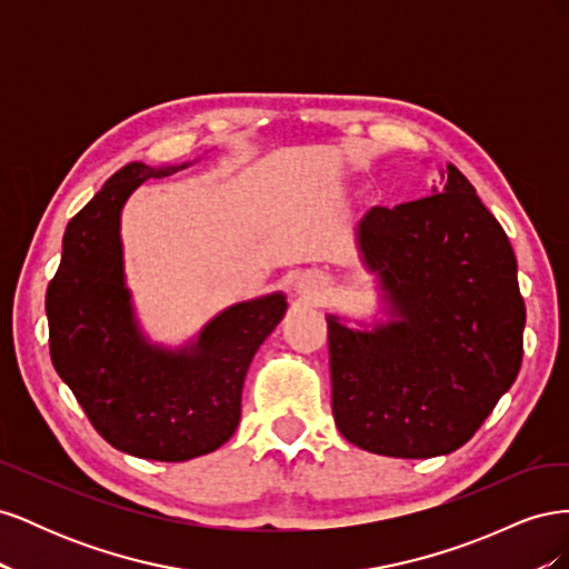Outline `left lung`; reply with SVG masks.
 Listing matches in <instances>:
<instances>
[{
	"label": "left lung",
	"mask_w": 569,
	"mask_h": 569,
	"mask_svg": "<svg viewBox=\"0 0 569 569\" xmlns=\"http://www.w3.org/2000/svg\"><path fill=\"white\" fill-rule=\"evenodd\" d=\"M360 249L401 320L370 335L327 318L339 432L391 458L451 453L522 366L527 313L508 234L449 166L439 194L375 206Z\"/></svg>",
	"instance_id": "1"
}]
</instances>
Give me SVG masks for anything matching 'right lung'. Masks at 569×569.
Instances as JSON below:
<instances>
[{"instance_id":"add662e5","label":"right lung","mask_w":569,"mask_h":569,"mask_svg":"<svg viewBox=\"0 0 569 569\" xmlns=\"http://www.w3.org/2000/svg\"><path fill=\"white\" fill-rule=\"evenodd\" d=\"M176 170H118L68 222L44 299L51 363L92 427L113 449L163 462L206 456L234 435L251 358L287 311L282 295L232 306L182 353L151 349L137 335L118 216L142 180Z\"/></svg>"}]
</instances>
